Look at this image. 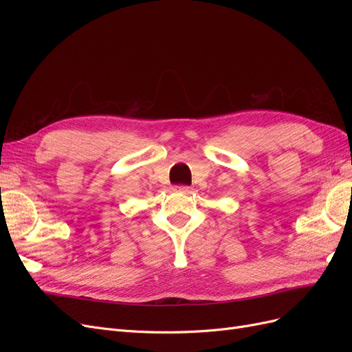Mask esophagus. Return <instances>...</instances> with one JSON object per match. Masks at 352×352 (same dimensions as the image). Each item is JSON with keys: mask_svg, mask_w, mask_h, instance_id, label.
Here are the masks:
<instances>
[{"mask_svg": "<svg viewBox=\"0 0 352 352\" xmlns=\"http://www.w3.org/2000/svg\"><path fill=\"white\" fill-rule=\"evenodd\" d=\"M173 190H177V192H184V194H189L190 188L185 186V185H179V186H173Z\"/></svg>", "mask_w": 352, "mask_h": 352, "instance_id": "esophagus-1", "label": "esophagus"}]
</instances>
